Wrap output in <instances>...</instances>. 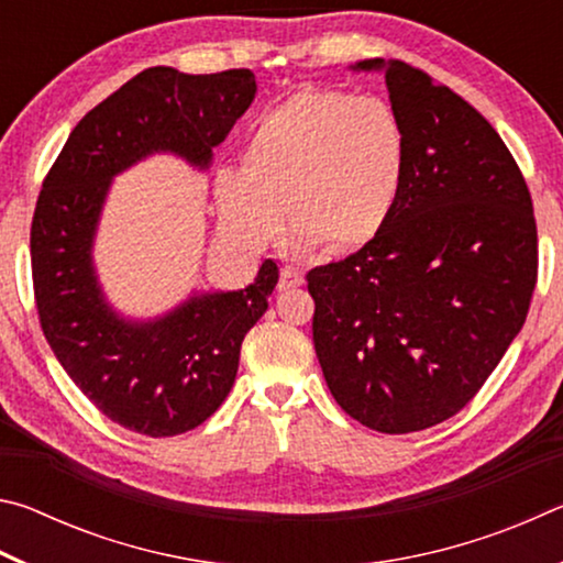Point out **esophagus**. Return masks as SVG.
Returning a JSON list of instances; mask_svg holds the SVG:
<instances>
[{
    "label": "esophagus",
    "mask_w": 563,
    "mask_h": 563,
    "mask_svg": "<svg viewBox=\"0 0 563 563\" xmlns=\"http://www.w3.org/2000/svg\"><path fill=\"white\" fill-rule=\"evenodd\" d=\"M305 283L302 273L295 268V265H285V268L280 271V280H278V290H295L300 288V285Z\"/></svg>",
    "instance_id": "esophagus-1"
}]
</instances>
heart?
Here are the masks:
<instances>
[{
  "mask_svg": "<svg viewBox=\"0 0 563 563\" xmlns=\"http://www.w3.org/2000/svg\"><path fill=\"white\" fill-rule=\"evenodd\" d=\"M407 168V139L383 99L305 89L247 133L241 170L216 176L223 233L265 247L283 233V208L300 247L360 251L393 218Z\"/></svg>",
  "mask_w": 563,
  "mask_h": 563,
  "instance_id": "heart-1",
  "label": "heart"
}]
</instances>
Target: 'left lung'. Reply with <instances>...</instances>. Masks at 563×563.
Segmentation results:
<instances>
[{"instance_id":"1","label":"left lung","mask_w":563,"mask_h":563,"mask_svg":"<svg viewBox=\"0 0 563 563\" xmlns=\"http://www.w3.org/2000/svg\"><path fill=\"white\" fill-rule=\"evenodd\" d=\"M385 74L407 168L373 243L308 273L312 340L335 402L360 424L407 434L454 417L527 320L539 247L531 194L492 123L430 74Z\"/></svg>"}]
</instances>
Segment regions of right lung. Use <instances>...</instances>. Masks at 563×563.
<instances>
[{"label": "right lung", "instance_id": "add662e5", "mask_svg": "<svg viewBox=\"0 0 563 563\" xmlns=\"http://www.w3.org/2000/svg\"><path fill=\"white\" fill-rule=\"evenodd\" d=\"M253 97L251 69L141 71L76 123L36 198L30 245L44 338L74 385L131 432L176 437L223 405L278 265L265 261L245 290L196 295L156 322H126L103 302L91 265L101 203L111 178L154 151L206 168Z\"/></svg>", "mask_w": 563, "mask_h": 563}]
</instances>
